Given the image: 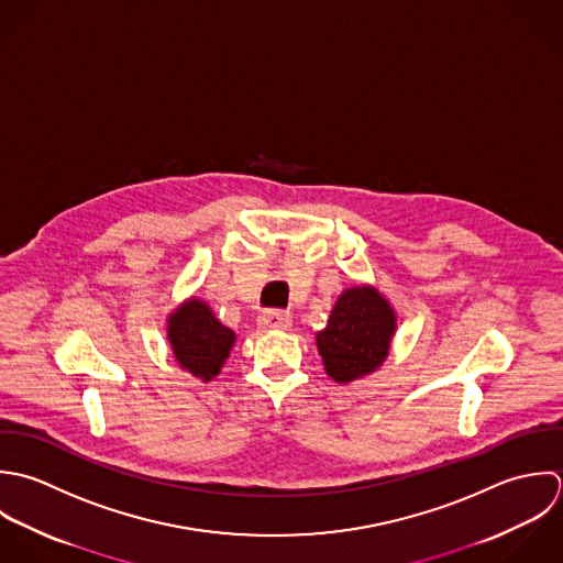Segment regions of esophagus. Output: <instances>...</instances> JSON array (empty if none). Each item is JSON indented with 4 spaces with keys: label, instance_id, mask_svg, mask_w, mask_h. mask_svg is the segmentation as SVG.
Returning a JSON list of instances; mask_svg holds the SVG:
<instances>
[{
    "label": "esophagus",
    "instance_id": "obj_1",
    "mask_svg": "<svg viewBox=\"0 0 563 563\" xmlns=\"http://www.w3.org/2000/svg\"><path fill=\"white\" fill-rule=\"evenodd\" d=\"M258 327L263 331H285L291 327V318L289 313L285 311H276V309H269V311H263L258 316Z\"/></svg>",
    "mask_w": 563,
    "mask_h": 563
}]
</instances>
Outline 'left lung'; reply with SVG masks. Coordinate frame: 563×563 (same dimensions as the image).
I'll return each mask as SVG.
<instances>
[{"label": "left lung", "mask_w": 563, "mask_h": 563, "mask_svg": "<svg viewBox=\"0 0 563 563\" xmlns=\"http://www.w3.org/2000/svg\"><path fill=\"white\" fill-rule=\"evenodd\" d=\"M396 333L391 305L369 285L345 289L327 329L316 335L327 374L335 383L358 380L380 367Z\"/></svg>", "instance_id": "obj_1"}]
</instances>
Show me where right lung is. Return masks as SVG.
<instances>
[{
  "instance_id": "1",
  "label": "right lung",
  "mask_w": 563,
  "mask_h": 563,
  "mask_svg": "<svg viewBox=\"0 0 563 563\" xmlns=\"http://www.w3.org/2000/svg\"><path fill=\"white\" fill-rule=\"evenodd\" d=\"M167 339L178 365L205 383L220 374L234 345V333L198 298L183 302L169 316Z\"/></svg>"
}]
</instances>
